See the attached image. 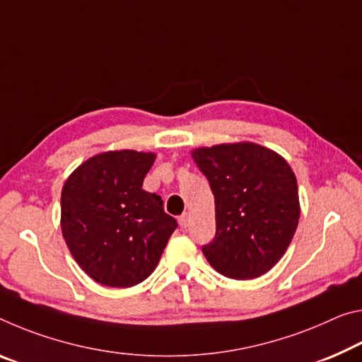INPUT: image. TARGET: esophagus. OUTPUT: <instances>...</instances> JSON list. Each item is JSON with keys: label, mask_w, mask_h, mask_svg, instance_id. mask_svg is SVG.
Returning a JSON list of instances; mask_svg holds the SVG:
<instances>
[{"label": "esophagus", "mask_w": 362, "mask_h": 362, "mask_svg": "<svg viewBox=\"0 0 362 362\" xmlns=\"http://www.w3.org/2000/svg\"><path fill=\"white\" fill-rule=\"evenodd\" d=\"M179 223H180L182 228H187L188 226H190V216H188L187 212H185V214H182L179 217Z\"/></svg>", "instance_id": "obj_1"}]
</instances>
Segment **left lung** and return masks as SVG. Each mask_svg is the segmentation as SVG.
Instances as JSON below:
<instances>
[{"label":"left lung","instance_id":"8db88e82","mask_svg":"<svg viewBox=\"0 0 362 362\" xmlns=\"http://www.w3.org/2000/svg\"><path fill=\"white\" fill-rule=\"evenodd\" d=\"M192 158L216 202V237L203 246L206 259L235 280L271 271L300 221L298 183L290 164L251 141L197 148Z\"/></svg>","mask_w":362,"mask_h":362}]
</instances>
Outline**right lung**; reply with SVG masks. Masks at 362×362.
I'll return each mask as SVG.
<instances>
[{"mask_svg": "<svg viewBox=\"0 0 362 362\" xmlns=\"http://www.w3.org/2000/svg\"><path fill=\"white\" fill-rule=\"evenodd\" d=\"M154 153L106 151L67 177L61 193L62 237L95 282L129 288L150 277L172 232L163 199L143 190Z\"/></svg>", "mask_w": 362, "mask_h": 362, "instance_id": "obj_1", "label": "right lung"}]
</instances>
